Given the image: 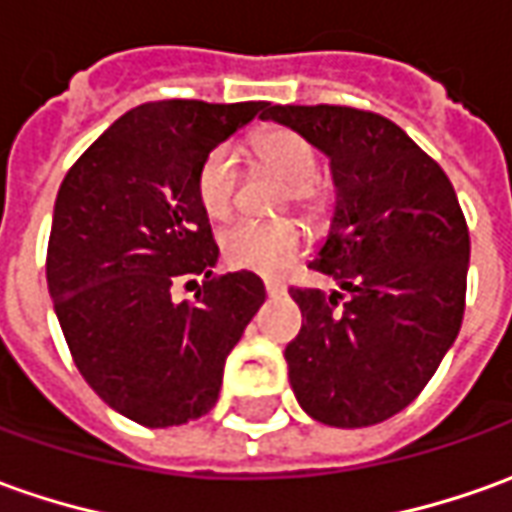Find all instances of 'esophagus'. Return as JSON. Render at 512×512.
<instances>
[{
	"label": "esophagus",
	"mask_w": 512,
	"mask_h": 512,
	"mask_svg": "<svg viewBox=\"0 0 512 512\" xmlns=\"http://www.w3.org/2000/svg\"><path fill=\"white\" fill-rule=\"evenodd\" d=\"M266 294H269V297H280V294H285V285L266 280Z\"/></svg>",
	"instance_id": "1"
}]
</instances>
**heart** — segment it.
Returning a JSON list of instances; mask_svg holds the SVG:
<instances>
[{
  "label": "heart",
  "mask_w": 512,
  "mask_h": 512,
  "mask_svg": "<svg viewBox=\"0 0 512 512\" xmlns=\"http://www.w3.org/2000/svg\"><path fill=\"white\" fill-rule=\"evenodd\" d=\"M257 162L285 182V201H291L297 210L319 224L330 212V182L316 173V151L311 142L291 131V128H274L255 142ZM241 182L238 168V151L221 142L210 154L201 159L196 173V198L201 210L210 218L221 221L235 207ZM221 257L232 269L257 271V274H283L302 252V229L294 221H238L221 232L218 238Z\"/></svg>",
  "instance_id": "heart-1"
}]
</instances>
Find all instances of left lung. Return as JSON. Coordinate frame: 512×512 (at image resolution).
Returning a JSON list of instances; mask_svg holds the SVG:
<instances>
[{
  "mask_svg": "<svg viewBox=\"0 0 512 512\" xmlns=\"http://www.w3.org/2000/svg\"><path fill=\"white\" fill-rule=\"evenodd\" d=\"M330 156L336 212L311 269L342 291L291 285L302 328L285 347L308 415L375 426L423 392L460 333L471 235L454 184L387 117L350 106H269Z\"/></svg>",
  "mask_w": 512,
  "mask_h": 512,
  "instance_id": "8db88e82",
  "label": "left lung"
}]
</instances>
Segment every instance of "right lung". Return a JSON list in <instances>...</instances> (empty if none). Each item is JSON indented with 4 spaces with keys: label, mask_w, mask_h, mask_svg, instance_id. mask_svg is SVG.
Listing matches in <instances>:
<instances>
[{
    "label": "right lung",
    "mask_w": 512,
    "mask_h": 512,
    "mask_svg": "<svg viewBox=\"0 0 512 512\" xmlns=\"http://www.w3.org/2000/svg\"><path fill=\"white\" fill-rule=\"evenodd\" d=\"M269 103L156 100L125 111L66 170L47 285L75 367L111 409L165 429L207 415L224 364L266 300L252 271L212 274L201 159ZM202 280L196 301L172 285Z\"/></svg>",
    "instance_id": "add662e5"
}]
</instances>
